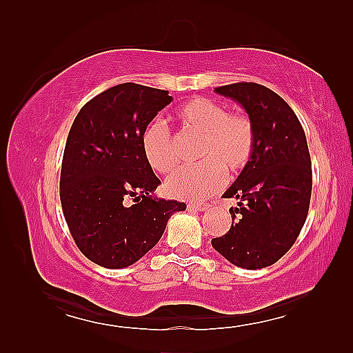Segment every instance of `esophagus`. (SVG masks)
Wrapping results in <instances>:
<instances>
[{
  "label": "esophagus",
  "instance_id": "34e87169",
  "mask_svg": "<svg viewBox=\"0 0 353 353\" xmlns=\"http://www.w3.org/2000/svg\"><path fill=\"white\" fill-rule=\"evenodd\" d=\"M188 208L192 209V211L203 212V211H206V209L209 208V203H206V201H199V203H190Z\"/></svg>",
  "mask_w": 353,
  "mask_h": 353
}]
</instances>
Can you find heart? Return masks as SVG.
Masks as SVG:
<instances>
[{"label":"heart","mask_w":353,"mask_h":353,"mask_svg":"<svg viewBox=\"0 0 353 353\" xmlns=\"http://www.w3.org/2000/svg\"><path fill=\"white\" fill-rule=\"evenodd\" d=\"M182 129L201 137L197 157L201 162L179 168L165 190L171 197L199 200L211 196L224 183V170L232 174L249 165L256 133L244 115L230 114L224 104L205 97H192L177 110ZM141 148L150 167L168 174L179 162L174 139L168 127L152 121L141 134Z\"/></svg>","instance_id":"obj_1"}]
</instances>
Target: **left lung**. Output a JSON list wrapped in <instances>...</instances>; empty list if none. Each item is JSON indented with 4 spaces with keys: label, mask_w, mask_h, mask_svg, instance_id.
Returning <instances> with one entry per match:
<instances>
[{
    "label": "left lung",
    "mask_w": 353,
    "mask_h": 353,
    "mask_svg": "<svg viewBox=\"0 0 353 353\" xmlns=\"http://www.w3.org/2000/svg\"><path fill=\"white\" fill-rule=\"evenodd\" d=\"M215 92L241 104L256 133L249 165L223 194L236 199L232 226L212 247L232 264L258 270L274 264L301 234L308 215L312 171L302 124L279 95L258 83H234Z\"/></svg>",
    "instance_id": "left-lung-1"
}]
</instances>
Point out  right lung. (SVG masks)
I'll return each instance as SVG.
<instances>
[{
	"label": "right lung",
	"mask_w": 353,
	"mask_h": 353,
	"mask_svg": "<svg viewBox=\"0 0 353 353\" xmlns=\"http://www.w3.org/2000/svg\"><path fill=\"white\" fill-rule=\"evenodd\" d=\"M171 101L168 91L121 83L89 100L71 125L62 209L80 252L101 267L134 264L159 241L170 216L186 209L154 196L161 181L141 148L142 132Z\"/></svg>",
	"instance_id": "1"
}]
</instances>
